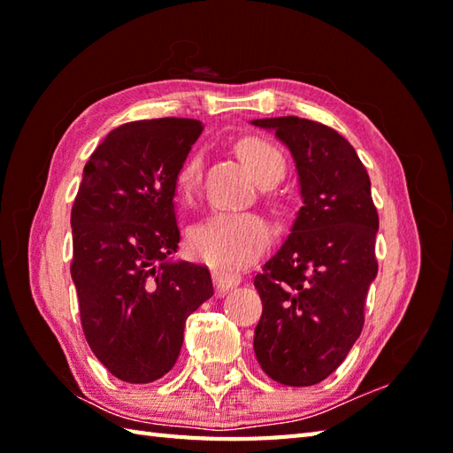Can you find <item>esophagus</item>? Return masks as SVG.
Here are the masks:
<instances>
[{"label":"esophagus","instance_id":"34e87169","mask_svg":"<svg viewBox=\"0 0 453 453\" xmlns=\"http://www.w3.org/2000/svg\"><path fill=\"white\" fill-rule=\"evenodd\" d=\"M211 276H214L216 296H224L226 292H229L232 288H235L239 282H242V276L237 273L224 271V268H214V271H211Z\"/></svg>","mask_w":453,"mask_h":453}]
</instances>
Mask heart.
<instances>
[{"label":"heart","mask_w":453,"mask_h":453,"mask_svg":"<svg viewBox=\"0 0 453 453\" xmlns=\"http://www.w3.org/2000/svg\"><path fill=\"white\" fill-rule=\"evenodd\" d=\"M237 151L265 187L274 185L286 175L284 153L268 140L247 136L239 142ZM200 175V153H190L175 175V188L182 200L195 196ZM271 239V224L257 211H216L190 229L188 247L202 261L235 271L251 265Z\"/></svg>","instance_id":"heart-1"}]
</instances>
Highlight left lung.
I'll use <instances>...</instances> for the list:
<instances>
[{
  "label": "left lung",
  "instance_id": "left-lung-1",
  "mask_svg": "<svg viewBox=\"0 0 453 453\" xmlns=\"http://www.w3.org/2000/svg\"><path fill=\"white\" fill-rule=\"evenodd\" d=\"M253 124L290 148L303 198L292 234L255 276L263 315L253 349L268 378L315 386L362 333L365 296L378 274V210L368 171L339 132L297 117Z\"/></svg>",
  "mask_w": 453,
  "mask_h": 453
}]
</instances>
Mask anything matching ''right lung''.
Here are the masks:
<instances>
[{
    "label": "right lung",
    "instance_id": "right-lung-1",
    "mask_svg": "<svg viewBox=\"0 0 453 453\" xmlns=\"http://www.w3.org/2000/svg\"><path fill=\"white\" fill-rule=\"evenodd\" d=\"M200 120L122 124L91 153L72 208V278L83 334L114 378L150 383L175 365L187 317L214 294L179 249L175 175Z\"/></svg>",
    "mask_w": 453,
    "mask_h": 453
}]
</instances>
